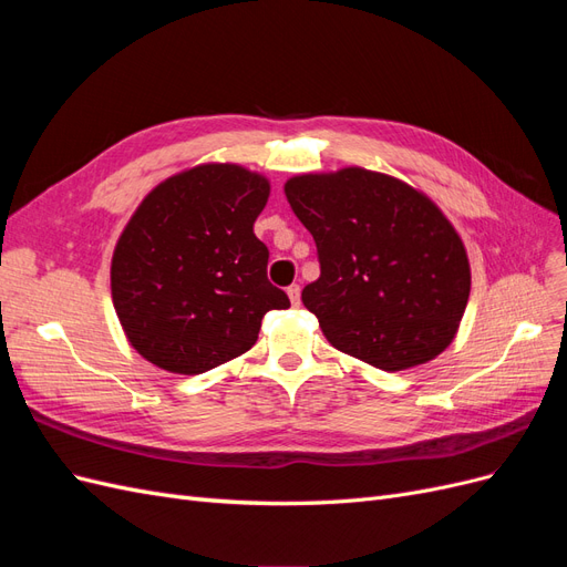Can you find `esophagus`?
Returning a JSON list of instances; mask_svg holds the SVG:
<instances>
[{
    "label": "esophagus",
    "instance_id": "34e87169",
    "mask_svg": "<svg viewBox=\"0 0 567 567\" xmlns=\"http://www.w3.org/2000/svg\"><path fill=\"white\" fill-rule=\"evenodd\" d=\"M288 298H290V305L293 307H300V286L298 284H293V286H288Z\"/></svg>",
    "mask_w": 567,
    "mask_h": 567
}]
</instances>
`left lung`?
Instances as JSON below:
<instances>
[{"label":"left lung","mask_w":567,"mask_h":567,"mask_svg":"<svg viewBox=\"0 0 567 567\" xmlns=\"http://www.w3.org/2000/svg\"><path fill=\"white\" fill-rule=\"evenodd\" d=\"M284 192L321 265L302 305L333 348L383 371L425 364L450 348L468 305L471 265L431 198L364 167L296 175Z\"/></svg>","instance_id":"8db88e82"}]
</instances>
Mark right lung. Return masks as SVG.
I'll use <instances>...</instances> for the list:
<instances>
[{"label":"right lung","instance_id":"1","mask_svg":"<svg viewBox=\"0 0 567 567\" xmlns=\"http://www.w3.org/2000/svg\"><path fill=\"white\" fill-rule=\"evenodd\" d=\"M267 177L203 163L167 177L120 234L111 296L130 346L169 373L196 375L248 352L262 317L290 307L267 279V246L252 225Z\"/></svg>","mask_w":567,"mask_h":567}]
</instances>
